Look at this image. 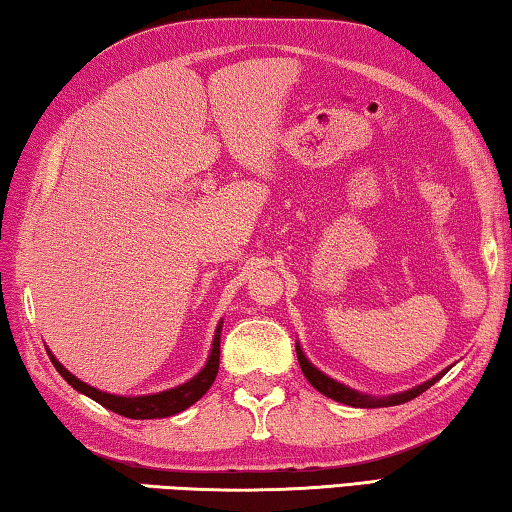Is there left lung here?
<instances>
[{
	"label": "left lung",
	"mask_w": 512,
	"mask_h": 512,
	"mask_svg": "<svg viewBox=\"0 0 512 512\" xmlns=\"http://www.w3.org/2000/svg\"><path fill=\"white\" fill-rule=\"evenodd\" d=\"M297 360H299L301 372H304L308 383H311L317 392H322V395L331 397V399H335V401H340V404L354 406V408H383V406H399V404H406V401L420 397L424 390H429L431 385H433L435 381H440L442 376H445V372H447V370H445L442 374L433 376L431 381L417 385V388H413V390H406V392H399V395H390V397H381V399H379V397H370V395H360V392L347 388V385H342V383H338V381L329 379V376L322 374L320 370H317V367H313L311 363H308V358L304 356V351L299 349V345H297Z\"/></svg>",
	"instance_id": "left-lung-1"
}]
</instances>
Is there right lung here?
I'll list each match as a JSON object with an SVG mask.
<instances>
[{"instance_id":"right-lung-1","label":"right lung","mask_w":512,"mask_h":512,"mask_svg":"<svg viewBox=\"0 0 512 512\" xmlns=\"http://www.w3.org/2000/svg\"><path fill=\"white\" fill-rule=\"evenodd\" d=\"M220 329H222V324L217 326V331H215V340H213L211 356H208V363L204 365V370L195 376V379H190L183 385H177V388H172V390L158 392V395H147V397H117V395H108V392L90 388L88 383L79 381L77 376H72L70 372H67L65 367L58 363L52 354H49V351L47 354H49V358H52V363L58 370V374H61L74 390H79V392H83V395H88L90 399H95L97 404H102L104 408L113 410V413H117V415L131 417V420H156V417H170V415L181 413V410H186L188 406L195 404L197 399L204 397L206 390L211 388L215 376H217V370H220Z\"/></svg>"}]
</instances>
